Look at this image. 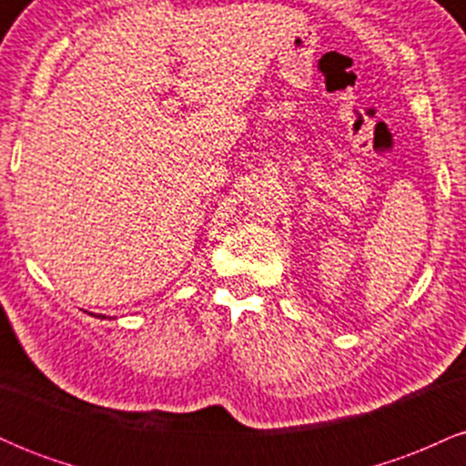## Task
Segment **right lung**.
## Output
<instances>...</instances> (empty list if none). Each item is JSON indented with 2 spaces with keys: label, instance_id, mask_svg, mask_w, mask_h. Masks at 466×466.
I'll return each instance as SVG.
<instances>
[{
  "label": "right lung",
  "instance_id": "right-lung-1",
  "mask_svg": "<svg viewBox=\"0 0 466 466\" xmlns=\"http://www.w3.org/2000/svg\"><path fill=\"white\" fill-rule=\"evenodd\" d=\"M96 318H103L105 319V315H96Z\"/></svg>",
  "mask_w": 466,
  "mask_h": 466
}]
</instances>
